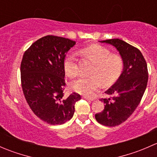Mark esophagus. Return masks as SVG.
Instances as JSON below:
<instances>
[{
    "instance_id": "1",
    "label": "esophagus",
    "mask_w": 157,
    "mask_h": 157,
    "mask_svg": "<svg viewBox=\"0 0 157 157\" xmlns=\"http://www.w3.org/2000/svg\"><path fill=\"white\" fill-rule=\"evenodd\" d=\"M83 99H88V100H93V99H90V98L86 97V96H83Z\"/></svg>"
}]
</instances>
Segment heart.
<instances>
[{"instance_id": "obj_1", "label": "heart", "mask_w": 157, "mask_h": 157, "mask_svg": "<svg viewBox=\"0 0 157 157\" xmlns=\"http://www.w3.org/2000/svg\"><path fill=\"white\" fill-rule=\"evenodd\" d=\"M83 55L95 64L91 73L93 77H80L71 83V88L83 96L92 97L102 86H109L119 78L124 68L121 57L112 55L108 48L99 45H93L82 50ZM66 74L74 77L78 74L77 58L74 52H69L64 60Z\"/></svg>"}]
</instances>
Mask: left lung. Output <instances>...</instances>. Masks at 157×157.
Segmentation results:
<instances>
[{"label": "left lung", "instance_id": "8db88e82", "mask_svg": "<svg viewBox=\"0 0 157 157\" xmlns=\"http://www.w3.org/2000/svg\"><path fill=\"white\" fill-rule=\"evenodd\" d=\"M101 42L115 46L124 61V68L119 78L105 92L111 97L100 99L105 108L95 115L99 124L115 127L125 121L140 102L147 88L148 71L146 61L138 48L119 39Z\"/></svg>", "mask_w": 157, "mask_h": 157}]
</instances>
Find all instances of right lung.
I'll return each instance as SVG.
<instances>
[{
    "label": "right lung",
    "mask_w": 157,
    "mask_h": 157,
    "mask_svg": "<svg viewBox=\"0 0 157 157\" xmlns=\"http://www.w3.org/2000/svg\"><path fill=\"white\" fill-rule=\"evenodd\" d=\"M76 42L46 36L32 44L20 65L21 85L26 100L35 115L48 124H62L71 119L74 105L81 99L73 93L64 96L66 54Z\"/></svg>",
    "instance_id": "obj_1"
}]
</instances>
